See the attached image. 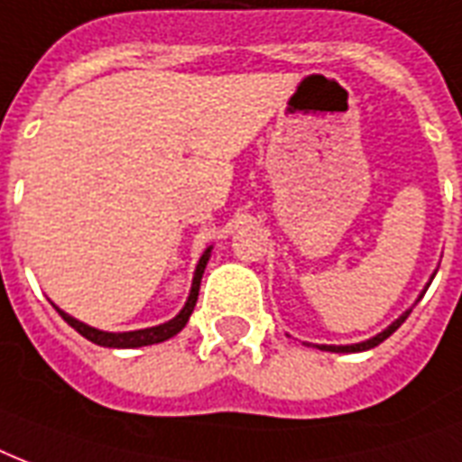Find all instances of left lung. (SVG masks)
<instances>
[{
    "label": "left lung",
    "mask_w": 462,
    "mask_h": 462,
    "mask_svg": "<svg viewBox=\"0 0 462 462\" xmlns=\"http://www.w3.org/2000/svg\"><path fill=\"white\" fill-rule=\"evenodd\" d=\"M407 316H410V310H407L405 316H400L395 323L388 328V330H383L381 335H376V337L366 339V342H359V345H346V346H330V345H320V349H325V352H366V349H374V346H378L383 339H388L393 335V332L398 330L400 325L405 323Z\"/></svg>",
    "instance_id": "left-lung-1"
}]
</instances>
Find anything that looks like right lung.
<instances>
[{
    "label": "right lung",
    "mask_w": 462,
    "mask_h": 462,
    "mask_svg": "<svg viewBox=\"0 0 462 462\" xmlns=\"http://www.w3.org/2000/svg\"><path fill=\"white\" fill-rule=\"evenodd\" d=\"M209 253L212 248L205 250V255L199 257L198 270H195V280H192V289L190 296H188V303H185V309L173 318V320H168L163 325H156V328H146V330H134V332H103L96 330V328H88V325L79 323L71 316H67L64 310L57 309V313L67 320V323L79 332V335H84L86 339H91L94 345L101 346H116V349H132V346H146V345H159L163 339L173 337L178 332L185 328L188 323V318H190L192 309H195V303H198V294H199V282H202V272L207 267V260H209Z\"/></svg>",
    "instance_id": "add662e5"
}]
</instances>
